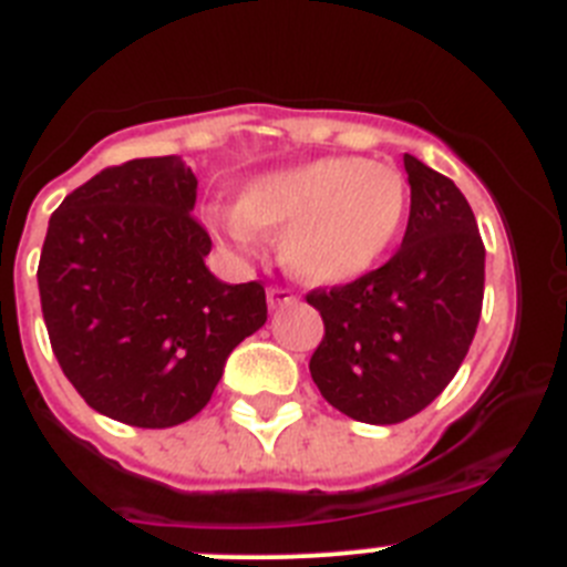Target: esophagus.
<instances>
[{
    "mask_svg": "<svg viewBox=\"0 0 567 567\" xmlns=\"http://www.w3.org/2000/svg\"><path fill=\"white\" fill-rule=\"evenodd\" d=\"M295 295L289 292V289H280V287H269L267 289V303H269V309H284V307H289V303H295Z\"/></svg>",
    "mask_w": 567,
    "mask_h": 567,
    "instance_id": "34e87169",
    "label": "esophagus"
}]
</instances>
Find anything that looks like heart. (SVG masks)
I'll return each mask as SVG.
<instances>
[{
	"label": "heart",
	"mask_w": 567,
	"mask_h": 567,
	"mask_svg": "<svg viewBox=\"0 0 567 567\" xmlns=\"http://www.w3.org/2000/svg\"><path fill=\"white\" fill-rule=\"evenodd\" d=\"M412 187L398 167L327 155L255 175L235 207H213L207 227L238 249L258 229H280V264L303 284L340 287L372 272L398 244Z\"/></svg>",
	"instance_id": "b5f03b06"
}]
</instances>
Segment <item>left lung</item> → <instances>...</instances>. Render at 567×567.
Instances as JSON below:
<instances>
[{"mask_svg":"<svg viewBox=\"0 0 567 567\" xmlns=\"http://www.w3.org/2000/svg\"><path fill=\"white\" fill-rule=\"evenodd\" d=\"M412 209L389 264L307 300L327 334L309 360L315 385L346 417L392 425L452 383L483 312L485 247L452 178L403 155Z\"/></svg>","mask_w":567,"mask_h":567,"instance_id":"obj_1","label":"left lung"}]
</instances>
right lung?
<instances>
[{"instance_id": "1", "label": "right lung", "mask_w": 567, "mask_h": 567, "mask_svg": "<svg viewBox=\"0 0 567 567\" xmlns=\"http://www.w3.org/2000/svg\"><path fill=\"white\" fill-rule=\"evenodd\" d=\"M182 155L107 167L50 215L39 298L64 378L99 414L169 429L213 398L235 346L267 323L258 280L224 284Z\"/></svg>"}]
</instances>
